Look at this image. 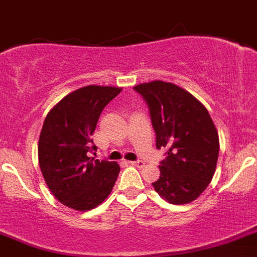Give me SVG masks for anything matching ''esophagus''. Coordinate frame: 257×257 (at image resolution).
I'll use <instances>...</instances> for the list:
<instances>
[{
    "mask_svg": "<svg viewBox=\"0 0 257 257\" xmlns=\"http://www.w3.org/2000/svg\"><path fill=\"white\" fill-rule=\"evenodd\" d=\"M129 165H134V166H138V168H143L145 166V163L142 160H138V161H128Z\"/></svg>",
    "mask_w": 257,
    "mask_h": 257,
    "instance_id": "34e87169",
    "label": "esophagus"
}]
</instances>
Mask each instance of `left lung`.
I'll list each match as a JSON object with an SVG mask.
<instances>
[{
  "label": "left lung",
  "instance_id": "1",
  "mask_svg": "<svg viewBox=\"0 0 257 257\" xmlns=\"http://www.w3.org/2000/svg\"><path fill=\"white\" fill-rule=\"evenodd\" d=\"M134 89L145 98L156 133V147H165L155 191L174 205L195 201L214 177L219 136L206 107L186 89L154 80Z\"/></svg>",
  "mask_w": 257,
  "mask_h": 257
}]
</instances>
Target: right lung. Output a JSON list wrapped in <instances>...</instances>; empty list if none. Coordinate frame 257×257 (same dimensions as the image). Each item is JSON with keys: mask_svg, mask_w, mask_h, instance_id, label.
<instances>
[{"mask_svg": "<svg viewBox=\"0 0 257 257\" xmlns=\"http://www.w3.org/2000/svg\"><path fill=\"white\" fill-rule=\"evenodd\" d=\"M121 92L119 87L87 85L71 92L51 108L38 141V161L45 182L62 205L94 209L107 198L117 179L115 161L91 157L92 140L101 112Z\"/></svg>", "mask_w": 257, "mask_h": 257, "instance_id": "add662e5", "label": "right lung"}]
</instances>
